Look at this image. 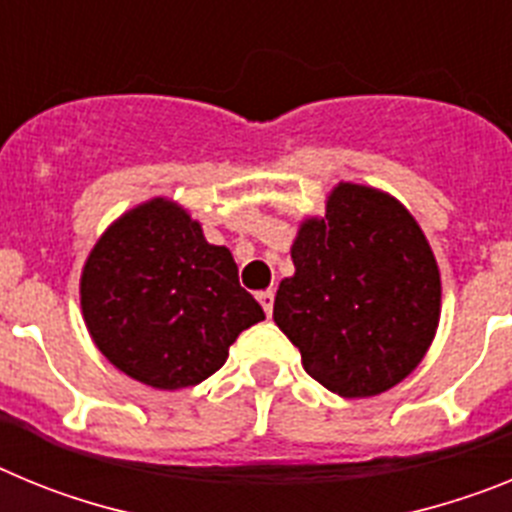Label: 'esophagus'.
Segmentation results:
<instances>
[{
	"label": "esophagus",
	"instance_id": "1",
	"mask_svg": "<svg viewBox=\"0 0 512 512\" xmlns=\"http://www.w3.org/2000/svg\"><path fill=\"white\" fill-rule=\"evenodd\" d=\"M256 300L261 302V307H264V312H266V318H269L271 312H274V292H271V289H264V292H259V295H256Z\"/></svg>",
	"mask_w": 512,
	"mask_h": 512
}]
</instances>
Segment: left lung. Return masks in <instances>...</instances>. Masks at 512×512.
Returning a JSON list of instances; mask_svg holds the SVG:
<instances>
[{
    "label": "left lung",
    "mask_w": 512,
    "mask_h": 512,
    "mask_svg": "<svg viewBox=\"0 0 512 512\" xmlns=\"http://www.w3.org/2000/svg\"><path fill=\"white\" fill-rule=\"evenodd\" d=\"M292 261L274 323L325 390L372 397L420 364L438 328L441 277L423 230L395 197L338 184L325 217L302 223Z\"/></svg>",
    "instance_id": "left-lung-1"
}]
</instances>
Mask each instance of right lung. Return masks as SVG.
Wrapping results in <instances>:
<instances>
[{
  "mask_svg": "<svg viewBox=\"0 0 512 512\" xmlns=\"http://www.w3.org/2000/svg\"><path fill=\"white\" fill-rule=\"evenodd\" d=\"M81 310L99 351L156 390L205 382L238 333L264 320L228 248L210 246L169 200L135 207L99 238L81 274Z\"/></svg>",
  "mask_w": 512,
  "mask_h": 512,
  "instance_id": "obj_1",
  "label": "right lung"
}]
</instances>
